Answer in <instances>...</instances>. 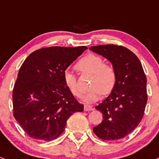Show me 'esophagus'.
I'll list each match as a JSON object with an SVG mask.
<instances>
[{
    "instance_id": "esophagus-1",
    "label": "esophagus",
    "mask_w": 159,
    "mask_h": 159,
    "mask_svg": "<svg viewBox=\"0 0 159 159\" xmlns=\"http://www.w3.org/2000/svg\"><path fill=\"white\" fill-rule=\"evenodd\" d=\"M93 110V108L91 106H89V105H87V104L84 105V111H86V112H87V111H91Z\"/></svg>"
}]
</instances>
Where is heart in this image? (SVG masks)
I'll return each mask as SVG.
<instances>
[{"label":"heart","mask_w":159,"mask_h":159,"mask_svg":"<svg viewBox=\"0 0 159 159\" xmlns=\"http://www.w3.org/2000/svg\"><path fill=\"white\" fill-rule=\"evenodd\" d=\"M75 68L82 73L92 75L89 87L91 89L84 96L87 103L95 102L101 93L108 95L112 92L117 82V72L112 65L105 64L104 60L98 55L89 53L80 59ZM64 81L66 87L75 97L81 96L82 90L78 87L77 77L70 70L64 72Z\"/></svg>","instance_id":"heart-1"}]
</instances>
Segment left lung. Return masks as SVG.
Instances as JSON below:
<instances>
[{
  "label": "left lung",
  "instance_id": "1",
  "mask_svg": "<svg viewBox=\"0 0 159 159\" xmlns=\"http://www.w3.org/2000/svg\"><path fill=\"white\" fill-rule=\"evenodd\" d=\"M112 63L117 72L114 89L95 107L103 121L93 127L101 139H123L138 127L144 114L147 101V78L142 66L133 52L122 46L99 45L89 48Z\"/></svg>",
  "mask_w": 159,
  "mask_h": 159
}]
</instances>
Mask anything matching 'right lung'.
<instances>
[{
  "label": "right lung",
  "instance_id": "obj_1",
  "mask_svg": "<svg viewBox=\"0 0 159 159\" xmlns=\"http://www.w3.org/2000/svg\"><path fill=\"white\" fill-rule=\"evenodd\" d=\"M87 47H51L32 52L24 61L12 93L13 116L32 139L50 141L65 129L80 104L64 81V72Z\"/></svg>",
  "mask_w": 159,
  "mask_h": 159
}]
</instances>
